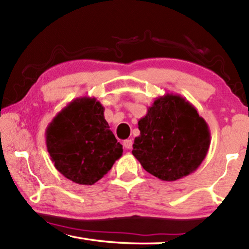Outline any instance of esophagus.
I'll list each match as a JSON object with an SVG mask.
<instances>
[{"label":"esophagus","mask_w":249,"mask_h":249,"mask_svg":"<svg viewBox=\"0 0 249 249\" xmlns=\"http://www.w3.org/2000/svg\"><path fill=\"white\" fill-rule=\"evenodd\" d=\"M123 146L125 147L126 149H132L133 147V141L132 140H125L123 142Z\"/></svg>","instance_id":"1"}]
</instances>
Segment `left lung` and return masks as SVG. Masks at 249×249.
<instances>
[{
	"mask_svg": "<svg viewBox=\"0 0 249 249\" xmlns=\"http://www.w3.org/2000/svg\"><path fill=\"white\" fill-rule=\"evenodd\" d=\"M141 135L132 153L142 168L162 181H176L195 172L208 155L209 125L196 108L179 94L156 98L138 121Z\"/></svg>",
	"mask_w": 249,
	"mask_h": 249,
	"instance_id": "left-lung-1",
	"label": "left lung"
}]
</instances>
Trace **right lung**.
Listing matches in <instances>:
<instances>
[{
  "mask_svg": "<svg viewBox=\"0 0 249 249\" xmlns=\"http://www.w3.org/2000/svg\"><path fill=\"white\" fill-rule=\"evenodd\" d=\"M46 146L56 169L78 184L92 185L123 155V146L104 119L95 98L73 101L46 128Z\"/></svg>",
  "mask_w": 249,
  "mask_h": 249,
  "instance_id": "add662e5",
  "label": "right lung"
}]
</instances>
